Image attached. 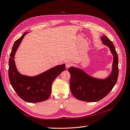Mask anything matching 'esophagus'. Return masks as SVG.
<instances>
[{
	"mask_svg": "<svg viewBox=\"0 0 130 130\" xmlns=\"http://www.w3.org/2000/svg\"><path fill=\"white\" fill-rule=\"evenodd\" d=\"M72 63H71V62H66V68H69L70 66H72Z\"/></svg>",
	"mask_w": 130,
	"mask_h": 130,
	"instance_id": "1",
	"label": "esophagus"
}]
</instances>
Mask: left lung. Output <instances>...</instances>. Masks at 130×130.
<instances>
[{
  "instance_id": "obj_1",
  "label": "left lung",
  "mask_w": 130,
  "mask_h": 130,
  "mask_svg": "<svg viewBox=\"0 0 130 130\" xmlns=\"http://www.w3.org/2000/svg\"><path fill=\"white\" fill-rule=\"evenodd\" d=\"M103 44L109 47L113 56L112 70L109 76L99 79L88 75L84 70L74 67L68 68L70 74V88L77 99L87 102H96L103 99L111 91L118 77V56L115 45L107 36H101Z\"/></svg>"
}]
</instances>
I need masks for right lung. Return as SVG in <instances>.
Wrapping results in <instances>:
<instances>
[{
  "mask_svg": "<svg viewBox=\"0 0 130 130\" xmlns=\"http://www.w3.org/2000/svg\"><path fill=\"white\" fill-rule=\"evenodd\" d=\"M27 33L23 34L13 45L9 62V77L12 87L22 99L28 103H39L49 98L53 82L66 69V66L65 64L57 66L35 76L23 75L19 73L15 67L14 55Z\"/></svg>",
  "mask_w": 130,
  "mask_h": 130,
  "instance_id": "1",
  "label": "right lung"
}]
</instances>
